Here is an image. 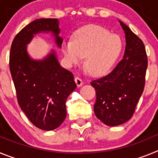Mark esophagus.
<instances>
[{
    "instance_id": "obj_1",
    "label": "esophagus",
    "mask_w": 158,
    "mask_h": 158,
    "mask_svg": "<svg viewBox=\"0 0 158 158\" xmlns=\"http://www.w3.org/2000/svg\"><path fill=\"white\" fill-rule=\"evenodd\" d=\"M74 81L75 82H76L77 87H81V86H82V85H83V81H82L80 77H75Z\"/></svg>"
}]
</instances>
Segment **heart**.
<instances>
[{
  "label": "heart",
  "mask_w": 158,
  "mask_h": 158,
  "mask_svg": "<svg viewBox=\"0 0 158 158\" xmlns=\"http://www.w3.org/2000/svg\"><path fill=\"white\" fill-rule=\"evenodd\" d=\"M123 42L99 25L78 29L72 40H64L61 50L69 65L79 64L85 56V66L93 76H103L111 70L120 56Z\"/></svg>",
  "instance_id": "b5f03b06"
}]
</instances>
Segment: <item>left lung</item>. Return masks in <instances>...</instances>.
<instances>
[{"instance_id":"8db88e82","label":"left lung","mask_w":158,"mask_h":158,"mask_svg":"<svg viewBox=\"0 0 158 158\" xmlns=\"http://www.w3.org/2000/svg\"><path fill=\"white\" fill-rule=\"evenodd\" d=\"M118 22L126 39L123 58L109 74L91 82L96 93L95 115L110 127L124 123L132 117L144 89L147 69L143 42L125 23Z\"/></svg>"}]
</instances>
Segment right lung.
Listing matches in <instances>:
<instances>
[{"instance_id":"add662e5","label":"right lung","mask_w":158,"mask_h":158,"mask_svg":"<svg viewBox=\"0 0 158 158\" xmlns=\"http://www.w3.org/2000/svg\"><path fill=\"white\" fill-rule=\"evenodd\" d=\"M41 32H51L61 48L63 39L59 36L58 19H37L14 38L9 67L22 111L36 127L52 131L65 120V101L77 85L72 73L61 66L54 50L41 60L29 55L27 44Z\"/></svg>"}]
</instances>
